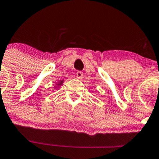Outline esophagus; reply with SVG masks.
<instances>
[{"label":"esophagus","mask_w":159,"mask_h":159,"mask_svg":"<svg viewBox=\"0 0 159 159\" xmlns=\"http://www.w3.org/2000/svg\"><path fill=\"white\" fill-rule=\"evenodd\" d=\"M76 76L77 78H79V79H81V78H83V73L81 71H80V70H78L76 73Z\"/></svg>","instance_id":"34e87169"}]
</instances>
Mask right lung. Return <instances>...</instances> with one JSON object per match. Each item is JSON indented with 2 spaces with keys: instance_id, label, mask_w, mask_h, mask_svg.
<instances>
[{
  "instance_id": "obj_1",
  "label": "right lung",
  "mask_w": 159,
  "mask_h": 159,
  "mask_svg": "<svg viewBox=\"0 0 159 159\" xmlns=\"http://www.w3.org/2000/svg\"><path fill=\"white\" fill-rule=\"evenodd\" d=\"M62 84V81H61V83H60V84Z\"/></svg>"
}]
</instances>
